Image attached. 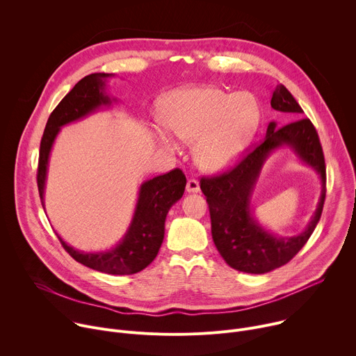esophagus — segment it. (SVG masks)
<instances>
[{
  "label": "esophagus",
  "mask_w": 356,
  "mask_h": 356,
  "mask_svg": "<svg viewBox=\"0 0 356 356\" xmlns=\"http://www.w3.org/2000/svg\"><path fill=\"white\" fill-rule=\"evenodd\" d=\"M186 190L187 193H198L200 191V184L195 179H190L186 184Z\"/></svg>",
  "instance_id": "1"
}]
</instances>
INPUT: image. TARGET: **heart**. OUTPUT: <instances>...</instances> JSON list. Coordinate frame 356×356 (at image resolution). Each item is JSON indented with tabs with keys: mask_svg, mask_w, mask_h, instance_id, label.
Listing matches in <instances>:
<instances>
[{
	"mask_svg": "<svg viewBox=\"0 0 356 356\" xmlns=\"http://www.w3.org/2000/svg\"><path fill=\"white\" fill-rule=\"evenodd\" d=\"M159 121L183 142L194 143V161L201 170L220 173L238 162L258 132L261 107L248 92L200 86L165 97ZM158 140L169 150L177 149L166 134H159Z\"/></svg>",
	"mask_w": 356,
	"mask_h": 356,
	"instance_id": "obj_1",
	"label": "heart"
}]
</instances>
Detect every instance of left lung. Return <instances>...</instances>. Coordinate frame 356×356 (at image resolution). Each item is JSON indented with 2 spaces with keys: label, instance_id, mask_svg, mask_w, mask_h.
Listing matches in <instances>:
<instances>
[{
  "label": "left lung",
  "instance_id": "8db88e82",
  "mask_svg": "<svg viewBox=\"0 0 356 356\" xmlns=\"http://www.w3.org/2000/svg\"><path fill=\"white\" fill-rule=\"evenodd\" d=\"M270 106L280 113L301 117L302 110L290 91L276 86ZM289 145L302 161L313 167L322 180V195L307 229L294 237H276L252 217L251 194L264 161L273 149ZM201 191L207 197L213 241L222 259L234 269L262 275L290 262L316 229L325 200V162L318 134L309 118H300L282 128L272 121L265 139L229 172L201 177Z\"/></svg>",
  "mask_w": 356,
  "mask_h": 356
}]
</instances>
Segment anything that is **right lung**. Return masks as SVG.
Wrapping results in <instances>:
<instances>
[{
	"instance_id": "1",
	"label": "right lung",
	"mask_w": 356,
	"mask_h": 356,
	"mask_svg": "<svg viewBox=\"0 0 356 356\" xmlns=\"http://www.w3.org/2000/svg\"><path fill=\"white\" fill-rule=\"evenodd\" d=\"M114 74L92 73L81 79L50 114L40 140L38 188L44 210V183L49 155L63 125L79 121L99 107L111 106L115 98L106 92V81ZM186 187L180 169L146 180L139 187L132 221L115 248L103 252H80L67 245L58 234L63 248L79 264L108 275H134L143 270L158 255L165 238V221L170 207L177 202Z\"/></svg>"
}]
</instances>
